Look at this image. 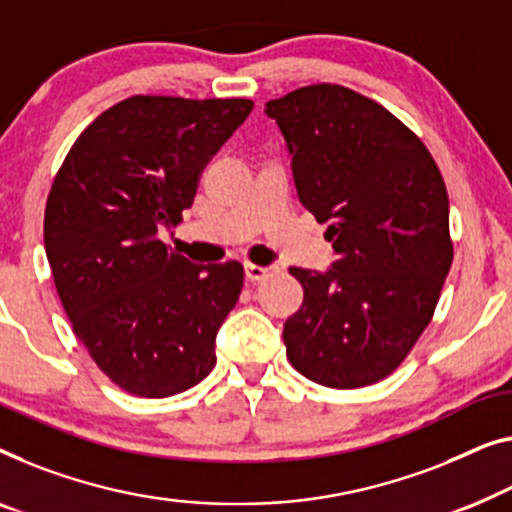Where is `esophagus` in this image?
<instances>
[{
  "mask_svg": "<svg viewBox=\"0 0 512 512\" xmlns=\"http://www.w3.org/2000/svg\"><path fill=\"white\" fill-rule=\"evenodd\" d=\"M268 272H270V268H263V265H254V263L244 265V274H247V281H251V284L261 281Z\"/></svg>",
  "mask_w": 512,
  "mask_h": 512,
  "instance_id": "esophagus-1",
  "label": "esophagus"
}]
</instances>
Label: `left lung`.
Here are the masks:
<instances>
[{"label":"left lung","mask_w":512,"mask_h":512,"mask_svg":"<svg viewBox=\"0 0 512 512\" xmlns=\"http://www.w3.org/2000/svg\"><path fill=\"white\" fill-rule=\"evenodd\" d=\"M284 133L300 203L328 224L337 261L291 268L305 288L284 323L291 365L337 390L402 365L432 321L453 263L448 191L422 140L390 110L342 85L265 103Z\"/></svg>","instance_id":"left-lung-1"}]
</instances>
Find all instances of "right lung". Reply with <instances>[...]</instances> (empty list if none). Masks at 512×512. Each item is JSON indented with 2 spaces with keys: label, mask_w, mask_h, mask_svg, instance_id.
<instances>
[{
  "label": "right lung",
  "mask_w": 512,
  "mask_h": 512,
  "mask_svg": "<svg viewBox=\"0 0 512 512\" xmlns=\"http://www.w3.org/2000/svg\"><path fill=\"white\" fill-rule=\"evenodd\" d=\"M249 99L129 96L80 133L57 170L43 242L73 332L103 374L138 397L201 383L240 298L238 261L194 265L159 240L191 207Z\"/></svg>",
  "instance_id": "right-lung-1"
}]
</instances>
